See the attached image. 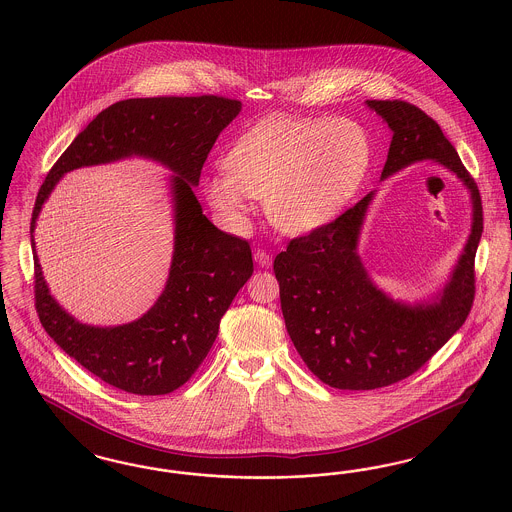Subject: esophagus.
<instances>
[{"mask_svg": "<svg viewBox=\"0 0 512 512\" xmlns=\"http://www.w3.org/2000/svg\"><path fill=\"white\" fill-rule=\"evenodd\" d=\"M253 259H255V263L261 268H268L272 265V257L268 255L265 249H257V251L253 253Z\"/></svg>", "mask_w": 512, "mask_h": 512, "instance_id": "34e87169", "label": "esophagus"}]
</instances>
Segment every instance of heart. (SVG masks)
Listing matches in <instances>:
<instances>
[{"mask_svg":"<svg viewBox=\"0 0 512 512\" xmlns=\"http://www.w3.org/2000/svg\"><path fill=\"white\" fill-rule=\"evenodd\" d=\"M370 163V138L357 121L270 117L236 140L228 171L207 174L203 192L230 226L244 224L255 197L280 232L303 236L340 217Z\"/></svg>","mask_w":512,"mask_h":512,"instance_id":"obj_1","label":"heart"}]
</instances>
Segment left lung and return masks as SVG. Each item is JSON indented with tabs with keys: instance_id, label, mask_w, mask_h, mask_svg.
<instances>
[{
	"instance_id": "left-lung-1",
	"label": "left lung",
	"mask_w": 512,
	"mask_h": 512,
	"mask_svg": "<svg viewBox=\"0 0 512 512\" xmlns=\"http://www.w3.org/2000/svg\"><path fill=\"white\" fill-rule=\"evenodd\" d=\"M365 103L391 130L380 180L432 161L468 190L472 222L447 282L413 303L380 288L359 255L366 213L378 190L276 255L288 334L309 370L336 390H376L411 376L463 326L474 299V257L484 230L480 192L438 122L407 101Z\"/></svg>"
}]
</instances>
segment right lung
I'll use <instances>...</instances> for the list:
<instances>
[{"label": "right lung", "instance_id": "obj_1", "mask_svg": "<svg viewBox=\"0 0 512 512\" xmlns=\"http://www.w3.org/2000/svg\"><path fill=\"white\" fill-rule=\"evenodd\" d=\"M242 111L236 99L136 98L101 111L49 171L34 205L36 311L49 338L105 384L136 395L184 386L217 340L220 318L253 274L251 247L203 215L194 188L220 132ZM140 156L169 168L173 259L158 301L140 319L92 327L67 314L48 292L33 230L43 203L67 172Z\"/></svg>", "mask_w": 512, "mask_h": 512}]
</instances>
